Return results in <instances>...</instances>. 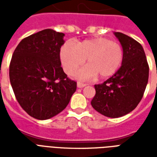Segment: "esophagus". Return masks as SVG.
<instances>
[{
	"mask_svg": "<svg viewBox=\"0 0 157 157\" xmlns=\"http://www.w3.org/2000/svg\"><path fill=\"white\" fill-rule=\"evenodd\" d=\"M86 86V84H85V83L77 82V87H78V88H82V87H84V86Z\"/></svg>",
	"mask_w": 157,
	"mask_h": 157,
	"instance_id": "34e87169",
	"label": "esophagus"
}]
</instances>
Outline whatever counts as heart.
<instances>
[{
    "label": "heart",
    "mask_w": 157,
    "mask_h": 157,
    "mask_svg": "<svg viewBox=\"0 0 157 157\" xmlns=\"http://www.w3.org/2000/svg\"><path fill=\"white\" fill-rule=\"evenodd\" d=\"M59 58L65 72L71 75L82 66L86 59L87 66L75 73L79 80H86L98 75L107 78L115 74L124 59L121 45L106 38H94L74 45L65 43L62 45Z\"/></svg>",
    "instance_id": "b5f03b06"
}]
</instances>
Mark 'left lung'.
<instances>
[{"mask_svg":"<svg viewBox=\"0 0 157 157\" xmlns=\"http://www.w3.org/2000/svg\"><path fill=\"white\" fill-rule=\"evenodd\" d=\"M124 50V59L115 74L102 84L95 85L91 104L109 118L128 114L137 107L148 83L149 65L141 44L122 33L114 32Z\"/></svg>","mask_w":157,"mask_h":157,"instance_id":"left-lung-1","label":"left lung"}]
</instances>
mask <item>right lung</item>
Wrapping results in <instances>:
<instances>
[{"label": "right lung", "mask_w": 157, "mask_h": 157, "mask_svg": "<svg viewBox=\"0 0 157 157\" xmlns=\"http://www.w3.org/2000/svg\"><path fill=\"white\" fill-rule=\"evenodd\" d=\"M63 33L44 29L20 42L12 55L10 82L16 98L28 114L39 120L53 118L66 108L76 82L61 67Z\"/></svg>", "instance_id": "obj_1"}]
</instances>
